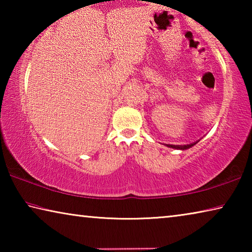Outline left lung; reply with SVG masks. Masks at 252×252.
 I'll return each instance as SVG.
<instances>
[{"mask_svg":"<svg viewBox=\"0 0 252 252\" xmlns=\"http://www.w3.org/2000/svg\"><path fill=\"white\" fill-rule=\"evenodd\" d=\"M197 142H193V143H190V144H185V146H174V144H167V147L172 148V149H177V150H187V149L193 147Z\"/></svg>","mask_w":252,"mask_h":252,"instance_id":"8db88e82","label":"left lung"}]
</instances>
